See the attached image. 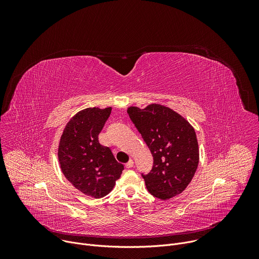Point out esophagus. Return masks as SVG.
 Wrapping results in <instances>:
<instances>
[{"label": "esophagus", "instance_id": "34e87169", "mask_svg": "<svg viewBox=\"0 0 259 259\" xmlns=\"http://www.w3.org/2000/svg\"><path fill=\"white\" fill-rule=\"evenodd\" d=\"M133 166V160L130 159L127 163H126V168H131Z\"/></svg>", "mask_w": 259, "mask_h": 259}]
</instances>
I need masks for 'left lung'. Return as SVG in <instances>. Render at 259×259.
Listing matches in <instances>:
<instances>
[{"label":"left lung","instance_id":"1","mask_svg":"<svg viewBox=\"0 0 259 259\" xmlns=\"http://www.w3.org/2000/svg\"><path fill=\"white\" fill-rule=\"evenodd\" d=\"M127 113L154 158L151 172L142 174L147 191L163 201L181 194L199 165L194 127L173 109L158 103L143 109L130 106Z\"/></svg>","mask_w":259,"mask_h":259}]
</instances>
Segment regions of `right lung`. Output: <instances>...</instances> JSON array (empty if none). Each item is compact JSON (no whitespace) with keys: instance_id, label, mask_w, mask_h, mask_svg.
Segmentation results:
<instances>
[{"instance_id":"right-lung-1","label":"right lung","mask_w":259,"mask_h":259,"mask_svg":"<svg viewBox=\"0 0 259 259\" xmlns=\"http://www.w3.org/2000/svg\"><path fill=\"white\" fill-rule=\"evenodd\" d=\"M112 107L85 108L66 124L60 137L58 160L66 179L84 195L99 199L112 191L124 170L98 135Z\"/></svg>"}]
</instances>
